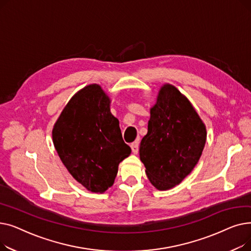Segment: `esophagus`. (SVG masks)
<instances>
[{
  "label": "esophagus",
  "instance_id": "esophagus-1",
  "mask_svg": "<svg viewBox=\"0 0 251 251\" xmlns=\"http://www.w3.org/2000/svg\"><path fill=\"white\" fill-rule=\"evenodd\" d=\"M131 150H132V152L133 153H138V150H139V147H138V142L135 141L133 143H131Z\"/></svg>",
  "mask_w": 251,
  "mask_h": 251
}]
</instances>
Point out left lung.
I'll use <instances>...</instances> for the list:
<instances>
[{
    "mask_svg": "<svg viewBox=\"0 0 251 251\" xmlns=\"http://www.w3.org/2000/svg\"><path fill=\"white\" fill-rule=\"evenodd\" d=\"M205 141V125L191 102L174 85L164 84L139 148L151 183L159 190L180 184L199 163Z\"/></svg>",
    "mask_w": 251,
    "mask_h": 251,
    "instance_id": "8db88e82",
    "label": "left lung"
}]
</instances>
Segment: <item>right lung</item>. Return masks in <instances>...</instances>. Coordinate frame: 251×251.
<instances>
[{"label": "right lung", "instance_id": "1", "mask_svg": "<svg viewBox=\"0 0 251 251\" xmlns=\"http://www.w3.org/2000/svg\"><path fill=\"white\" fill-rule=\"evenodd\" d=\"M110 103L99 84H89L71 98L51 132L55 149L68 172L96 193H103L113 185L119 164L131 153Z\"/></svg>", "mask_w": 251, "mask_h": 251}]
</instances>
